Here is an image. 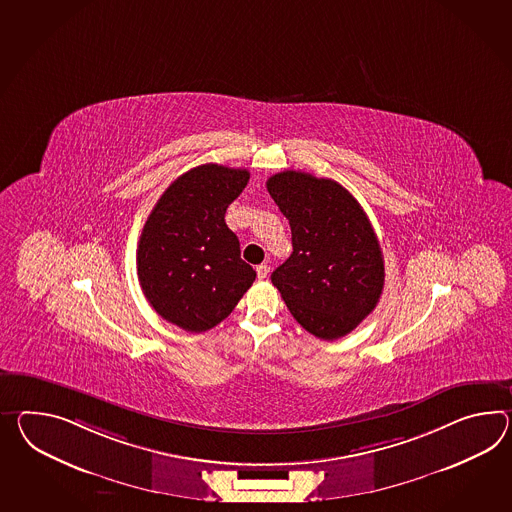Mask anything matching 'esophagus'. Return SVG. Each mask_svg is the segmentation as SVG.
<instances>
[{
  "instance_id": "esophagus-1",
  "label": "esophagus",
  "mask_w": 512,
  "mask_h": 512,
  "mask_svg": "<svg viewBox=\"0 0 512 512\" xmlns=\"http://www.w3.org/2000/svg\"><path fill=\"white\" fill-rule=\"evenodd\" d=\"M255 270H257V277H259V279H266V277H268V272H270L268 264H259Z\"/></svg>"
}]
</instances>
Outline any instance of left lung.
Returning a JSON list of instances; mask_svg holds the SVG:
<instances>
[{"label":"left lung","mask_w":512,"mask_h":512,"mask_svg":"<svg viewBox=\"0 0 512 512\" xmlns=\"http://www.w3.org/2000/svg\"><path fill=\"white\" fill-rule=\"evenodd\" d=\"M266 187L292 231V255L275 268L274 287L311 335L346 337L374 311L385 285L374 227L333 179L285 170Z\"/></svg>","instance_id":"left-lung-1"}]
</instances>
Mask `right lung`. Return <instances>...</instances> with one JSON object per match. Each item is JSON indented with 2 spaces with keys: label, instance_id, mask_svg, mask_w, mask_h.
I'll return each instance as SVG.
<instances>
[{
  "label": "right lung",
  "instance_id": "obj_1",
  "mask_svg": "<svg viewBox=\"0 0 512 512\" xmlns=\"http://www.w3.org/2000/svg\"><path fill=\"white\" fill-rule=\"evenodd\" d=\"M250 181L244 168L201 164L179 175L155 203L138 240V281L166 322L188 333L220 324L255 281L240 259L227 207Z\"/></svg>",
  "mask_w": 512,
  "mask_h": 512
}]
</instances>
